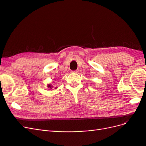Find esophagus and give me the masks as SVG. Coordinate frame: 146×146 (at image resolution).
<instances>
[{"instance_id":"esophagus-1","label":"esophagus","mask_w":146,"mask_h":146,"mask_svg":"<svg viewBox=\"0 0 146 146\" xmlns=\"http://www.w3.org/2000/svg\"><path fill=\"white\" fill-rule=\"evenodd\" d=\"M72 72H74V73H77V72H78V70H72Z\"/></svg>"}]
</instances>
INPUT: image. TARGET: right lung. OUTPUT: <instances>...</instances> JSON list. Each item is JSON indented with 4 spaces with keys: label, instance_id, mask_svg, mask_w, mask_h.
<instances>
[{
    "label": "right lung",
    "instance_id": "right-lung-1",
    "mask_svg": "<svg viewBox=\"0 0 146 146\" xmlns=\"http://www.w3.org/2000/svg\"><path fill=\"white\" fill-rule=\"evenodd\" d=\"M47 86H48V88H52V86H51L50 85H48Z\"/></svg>",
    "mask_w": 146,
    "mask_h": 146
}]
</instances>
